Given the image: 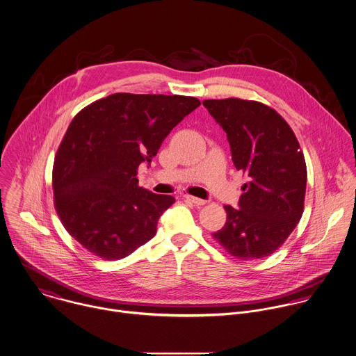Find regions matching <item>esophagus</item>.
<instances>
[{
  "label": "esophagus",
  "mask_w": 356,
  "mask_h": 356,
  "mask_svg": "<svg viewBox=\"0 0 356 356\" xmlns=\"http://www.w3.org/2000/svg\"><path fill=\"white\" fill-rule=\"evenodd\" d=\"M184 199H186V200H188V202H191V203H194V204H197V206H203V204L206 203V200L199 199V197H191V195H186Z\"/></svg>",
  "instance_id": "obj_1"
}]
</instances>
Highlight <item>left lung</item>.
<instances>
[{
	"mask_svg": "<svg viewBox=\"0 0 356 356\" xmlns=\"http://www.w3.org/2000/svg\"><path fill=\"white\" fill-rule=\"evenodd\" d=\"M203 105L227 132L237 170L248 177L240 209L224 206L227 222L211 236L237 259L268 257L305 210L307 168L300 145L288 122L262 102L225 98Z\"/></svg>",
	"mask_w": 356,
	"mask_h": 356,
	"instance_id": "8db88e82",
	"label": "left lung"
}]
</instances>
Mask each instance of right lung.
<instances>
[{
	"label": "right lung",
	"instance_id": "right-lung-1",
	"mask_svg": "<svg viewBox=\"0 0 356 356\" xmlns=\"http://www.w3.org/2000/svg\"><path fill=\"white\" fill-rule=\"evenodd\" d=\"M199 105L186 95L116 92L74 118L54 157L53 194L64 228L80 245L116 261L156 235L175 197L139 187L138 168Z\"/></svg>",
	"mask_w": 356,
	"mask_h": 356
}]
</instances>
